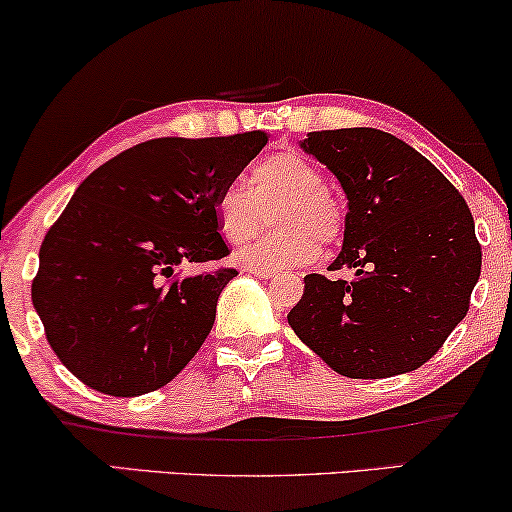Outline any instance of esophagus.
I'll return each instance as SVG.
<instances>
[{
  "mask_svg": "<svg viewBox=\"0 0 512 512\" xmlns=\"http://www.w3.org/2000/svg\"><path fill=\"white\" fill-rule=\"evenodd\" d=\"M244 270L251 272V275H254V277H261V280H272V277L280 275V272H277V270H272V268H256V265H247V268H244Z\"/></svg>",
  "mask_w": 512,
  "mask_h": 512,
  "instance_id": "esophagus-1",
  "label": "esophagus"
}]
</instances>
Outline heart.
<instances>
[{"label": "heart", "instance_id": "1", "mask_svg": "<svg viewBox=\"0 0 512 512\" xmlns=\"http://www.w3.org/2000/svg\"><path fill=\"white\" fill-rule=\"evenodd\" d=\"M277 225L240 249L242 265L296 268L315 261L320 244H334L343 232V204L327 190V176L296 150H277L251 167L249 185L225 183L214 197L218 235L230 244L247 242L265 221Z\"/></svg>", "mask_w": 512, "mask_h": 512}]
</instances>
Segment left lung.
<instances>
[{
    "mask_svg": "<svg viewBox=\"0 0 512 512\" xmlns=\"http://www.w3.org/2000/svg\"><path fill=\"white\" fill-rule=\"evenodd\" d=\"M301 148L348 197L343 249L331 270L305 275L287 320L348 378H388L426 364L468 313L482 249L466 199L435 164L386 131H310Z\"/></svg>",
    "mask_w": 512,
    "mask_h": 512,
    "instance_id": "1",
    "label": "left lung"
}]
</instances>
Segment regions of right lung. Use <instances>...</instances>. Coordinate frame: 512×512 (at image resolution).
<instances>
[{"label": "right lung", "instance_id": "right-lung-1", "mask_svg": "<svg viewBox=\"0 0 512 512\" xmlns=\"http://www.w3.org/2000/svg\"><path fill=\"white\" fill-rule=\"evenodd\" d=\"M265 143L263 131L155 138L79 185L39 249L32 303L51 350L84 386L145 395L197 355L237 270L181 277L176 265L230 254L214 197Z\"/></svg>", "mask_w": 512, "mask_h": 512}]
</instances>
